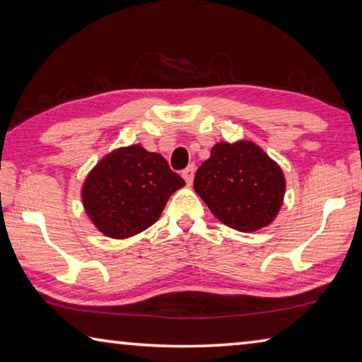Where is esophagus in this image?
Masks as SVG:
<instances>
[{"label": "esophagus", "instance_id": "34e87169", "mask_svg": "<svg viewBox=\"0 0 362 362\" xmlns=\"http://www.w3.org/2000/svg\"><path fill=\"white\" fill-rule=\"evenodd\" d=\"M182 177H183V179H185L187 185H192L193 177H194V164H192V166H188L185 170H183Z\"/></svg>", "mask_w": 362, "mask_h": 362}]
</instances>
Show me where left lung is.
Wrapping results in <instances>:
<instances>
[{
  "mask_svg": "<svg viewBox=\"0 0 362 362\" xmlns=\"http://www.w3.org/2000/svg\"><path fill=\"white\" fill-rule=\"evenodd\" d=\"M194 192L230 228L252 233L269 225L283 206L286 179L259 145L218 142L196 170Z\"/></svg>",
  "mask_w": 362,
  "mask_h": 362,
  "instance_id": "1",
  "label": "left lung"
}]
</instances>
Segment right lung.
Instances as JSON below:
<instances>
[{"label": "right lung", "mask_w": 362, "mask_h": 362, "mask_svg": "<svg viewBox=\"0 0 362 362\" xmlns=\"http://www.w3.org/2000/svg\"><path fill=\"white\" fill-rule=\"evenodd\" d=\"M183 185L159 153L131 145L95 164L83 183L81 199L97 230L124 240L155 223L169 196Z\"/></svg>", "instance_id": "obj_1"}]
</instances>
